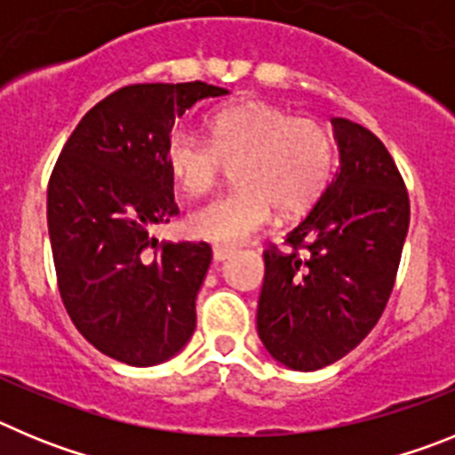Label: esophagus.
<instances>
[{"label":"esophagus","instance_id":"obj_1","mask_svg":"<svg viewBox=\"0 0 455 455\" xmlns=\"http://www.w3.org/2000/svg\"><path fill=\"white\" fill-rule=\"evenodd\" d=\"M214 262H225V259H228V257L232 255V248H228V246H214Z\"/></svg>","mask_w":455,"mask_h":455}]
</instances>
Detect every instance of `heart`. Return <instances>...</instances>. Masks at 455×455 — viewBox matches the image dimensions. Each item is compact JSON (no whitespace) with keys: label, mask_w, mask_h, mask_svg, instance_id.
Instances as JSON below:
<instances>
[{"label":"heart","mask_w":455,"mask_h":455,"mask_svg":"<svg viewBox=\"0 0 455 455\" xmlns=\"http://www.w3.org/2000/svg\"><path fill=\"white\" fill-rule=\"evenodd\" d=\"M209 143L182 130L164 148L171 178L188 196H203L235 166L230 193L188 214V232L216 243H241L267 228L275 209L299 216L315 204L335 171L331 130L315 118H293L262 100L219 108L207 123Z\"/></svg>","instance_id":"1"}]
</instances>
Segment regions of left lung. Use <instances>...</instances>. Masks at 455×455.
I'll list each match as a JSON object with an SVG mask.
<instances>
[{
	"mask_svg": "<svg viewBox=\"0 0 455 455\" xmlns=\"http://www.w3.org/2000/svg\"><path fill=\"white\" fill-rule=\"evenodd\" d=\"M339 171L287 251H264L257 332L293 371L337 363L383 315L410 225V200L392 155L376 134L332 118Z\"/></svg>",
	"mask_w": 455,
	"mask_h": 455,
	"instance_id": "left-lung-1",
	"label": "left lung"
}]
</instances>
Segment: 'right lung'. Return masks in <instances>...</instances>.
<instances>
[{"label":"right lung","instance_id":"1","mask_svg":"<svg viewBox=\"0 0 455 455\" xmlns=\"http://www.w3.org/2000/svg\"><path fill=\"white\" fill-rule=\"evenodd\" d=\"M219 95L228 91L204 82L120 88L79 120L52 171L47 230L63 305L118 363H166L196 331L212 248L150 232L180 212L164 162L175 118Z\"/></svg>","mask_w":455,"mask_h":455}]
</instances>
